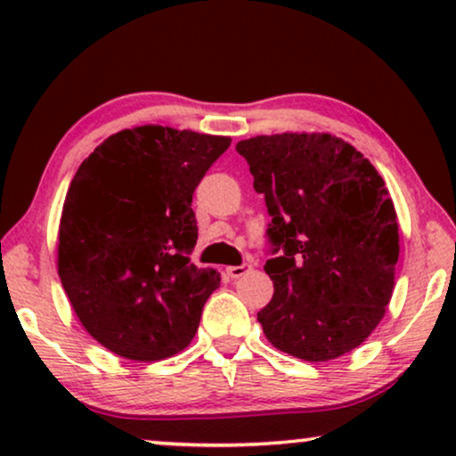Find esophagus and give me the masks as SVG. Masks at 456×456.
I'll return each mask as SVG.
<instances>
[{
	"label": "esophagus",
	"instance_id": "obj_1",
	"mask_svg": "<svg viewBox=\"0 0 456 456\" xmlns=\"http://www.w3.org/2000/svg\"><path fill=\"white\" fill-rule=\"evenodd\" d=\"M251 270H253L251 264H240V265L226 267V273H228L230 278H240V276H245V273H248Z\"/></svg>",
	"mask_w": 456,
	"mask_h": 456
}]
</instances>
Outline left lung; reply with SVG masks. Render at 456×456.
<instances>
[{
	"label": "left lung",
	"instance_id": "obj_1",
	"mask_svg": "<svg viewBox=\"0 0 456 456\" xmlns=\"http://www.w3.org/2000/svg\"><path fill=\"white\" fill-rule=\"evenodd\" d=\"M265 199L273 297L257 314L278 351L322 363L351 353L386 314L398 261L395 203L370 159L326 133L236 145Z\"/></svg>",
	"mask_w": 456,
	"mask_h": 456
}]
</instances>
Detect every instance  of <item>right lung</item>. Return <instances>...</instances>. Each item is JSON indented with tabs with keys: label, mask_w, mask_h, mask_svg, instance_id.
I'll list each match as a JSON object with an SVG mask.
<instances>
[{
	"label": "right lung",
	"mask_w": 456,
	"mask_h": 456,
	"mask_svg": "<svg viewBox=\"0 0 456 456\" xmlns=\"http://www.w3.org/2000/svg\"><path fill=\"white\" fill-rule=\"evenodd\" d=\"M228 136L136 126L105 139L74 174L58 273L74 314L108 351L159 361L191 345L220 273L191 264L192 192Z\"/></svg>",
	"instance_id": "right-lung-1"
}]
</instances>
